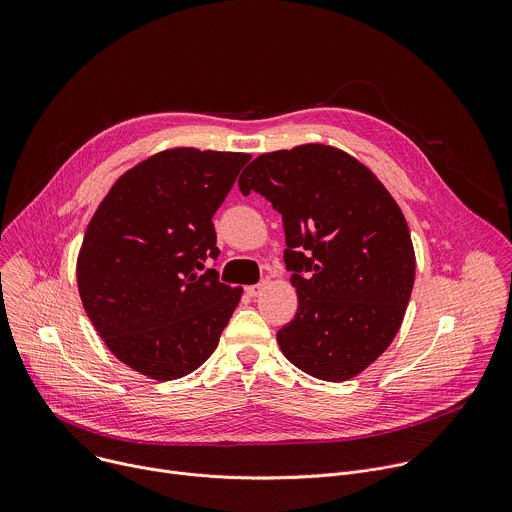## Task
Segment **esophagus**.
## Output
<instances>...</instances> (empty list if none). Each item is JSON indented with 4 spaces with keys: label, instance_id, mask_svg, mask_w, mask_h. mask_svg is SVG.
Listing matches in <instances>:
<instances>
[{
    "label": "esophagus",
    "instance_id": "1",
    "mask_svg": "<svg viewBox=\"0 0 512 512\" xmlns=\"http://www.w3.org/2000/svg\"><path fill=\"white\" fill-rule=\"evenodd\" d=\"M247 296H251V298H259L263 291H265V283H257V285H249L247 289Z\"/></svg>",
    "mask_w": 512,
    "mask_h": 512
}]
</instances>
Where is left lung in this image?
Segmentation results:
<instances>
[{"instance_id":"obj_1","label":"left lung","mask_w":512,"mask_h":512,"mask_svg":"<svg viewBox=\"0 0 512 512\" xmlns=\"http://www.w3.org/2000/svg\"><path fill=\"white\" fill-rule=\"evenodd\" d=\"M239 188L283 221L298 294L296 318L277 332L283 356L330 383L360 375L399 332L415 281L399 204L367 166L324 143L255 158Z\"/></svg>"}]
</instances>
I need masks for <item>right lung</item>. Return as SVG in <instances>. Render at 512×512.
Returning <instances> with one entry per match:
<instances>
[{
	"instance_id": "right-lung-1",
	"label": "right lung",
	"mask_w": 512,
	"mask_h": 512,
	"mask_svg": "<svg viewBox=\"0 0 512 512\" xmlns=\"http://www.w3.org/2000/svg\"><path fill=\"white\" fill-rule=\"evenodd\" d=\"M249 160L164 150L119 176L97 206L77 257L79 294L107 348L139 375L196 371L229 324L243 287L198 271L218 255L212 216Z\"/></svg>"
}]
</instances>
